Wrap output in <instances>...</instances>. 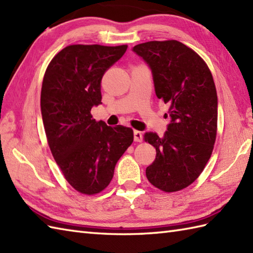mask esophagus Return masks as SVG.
I'll return each mask as SVG.
<instances>
[{
  "instance_id": "34e87169",
  "label": "esophagus",
  "mask_w": 253,
  "mask_h": 253,
  "mask_svg": "<svg viewBox=\"0 0 253 253\" xmlns=\"http://www.w3.org/2000/svg\"><path fill=\"white\" fill-rule=\"evenodd\" d=\"M142 132L139 131V130H135L133 131V139H135L136 142H141L142 141Z\"/></svg>"
}]
</instances>
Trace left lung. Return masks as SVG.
I'll use <instances>...</instances> for the list:
<instances>
[{
  "instance_id": "obj_1",
  "label": "left lung",
  "mask_w": 253,
  "mask_h": 253,
  "mask_svg": "<svg viewBox=\"0 0 253 253\" xmlns=\"http://www.w3.org/2000/svg\"><path fill=\"white\" fill-rule=\"evenodd\" d=\"M132 50L151 68L155 94L169 104L171 120L163 138L144 133V141L157 150L147 178L164 192L179 191L211 158L217 131L215 84L203 58L179 41H149Z\"/></svg>"
}]
</instances>
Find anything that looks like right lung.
<instances>
[{
	"label": "right lung",
	"mask_w": 253,
	"mask_h": 253,
	"mask_svg": "<svg viewBox=\"0 0 253 253\" xmlns=\"http://www.w3.org/2000/svg\"><path fill=\"white\" fill-rule=\"evenodd\" d=\"M127 45L73 44L52 58L41 88L45 135L58 168L75 190L92 196L111 182L117 161L133 141L131 128L96 122L101 80Z\"/></svg>",
	"instance_id": "1"
}]
</instances>
